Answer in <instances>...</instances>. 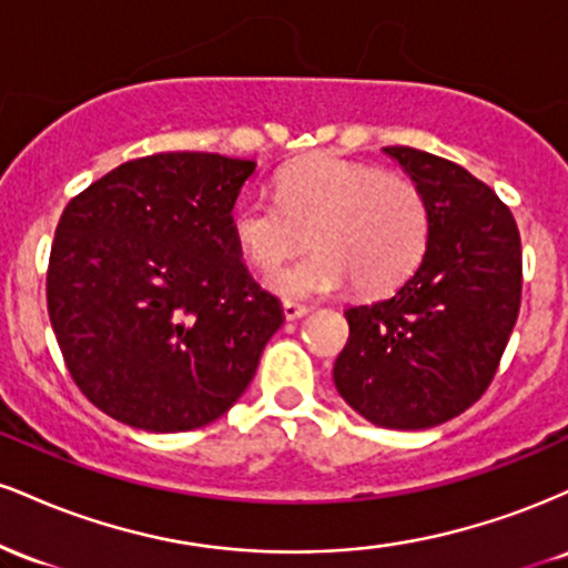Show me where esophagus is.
I'll use <instances>...</instances> for the list:
<instances>
[{
  "label": "esophagus",
  "instance_id": "esophagus-1",
  "mask_svg": "<svg viewBox=\"0 0 568 568\" xmlns=\"http://www.w3.org/2000/svg\"><path fill=\"white\" fill-rule=\"evenodd\" d=\"M306 312H310V306H304V304H296V302H285L283 304L285 321H302Z\"/></svg>",
  "mask_w": 568,
  "mask_h": 568
}]
</instances>
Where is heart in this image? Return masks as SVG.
<instances>
[{"label":"heart","mask_w":568,"mask_h":568,"mask_svg":"<svg viewBox=\"0 0 568 568\" xmlns=\"http://www.w3.org/2000/svg\"><path fill=\"white\" fill-rule=\"evenodd\" d=\"M230 226L258 270H275L310 240L315 251L272 272L266 285L283 298H317L349 280L361 293L395 288L425 258L433 219L408 175L317 154L277 173L275 200H240Z\"/></svg>","instance_id":"obj_1"}]
</instances>
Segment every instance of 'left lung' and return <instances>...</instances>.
<instances>
[{"label":"left lung","instance_id":"left-lung-1","mask_svg":"<svg viewBox=\"0 0 568 568\" xmlns=\"http://www.w3.org/2000/svg\"><path fill=\"white\" fill-rule=\"evenodd\" d=\"M429 205L419 270L382 302L349 306L338 395L376 427L427 429L486 393L520 310V234L491 186L452 160L384 146Z\"/></svg>","mask_w":568,"mask_h":568}]
</instances>
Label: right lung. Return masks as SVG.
<instances>
[{
  "mask_svg": "<svg viewBox=\"0 0 568 568\" xmlns=\"http://www.w3.org/2000/svg\"><path fill=\"white\" fill-rule=\"evenodd\" d=\"M253 171L256 162L207 152L130 160L71 197L58 221L50 323L71 379L122 425H211L283 325L230 226Z\"/></svg>",
  "mask_w": 568,
  "mask_h": 568,
  "instance_id": "obj_1",
  "label": "right lung"
}]
</instances>
